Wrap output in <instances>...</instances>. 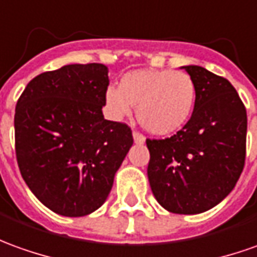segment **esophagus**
<instances>
[{
    "label": "esophagus",
    "instance_id": "esophagus-1",
    "mask_svg": "<svg viewBox=\"0 0 257 257\" xmlns=\"http://www.w3.org/2000/svg\"><path fill=\"white\" fill-rule=\"evenodd\" d=\"M133 139H134V143H136V144H144V143H146V137L137 132H133Z\"/></svg>",
    "mask_w": 257,
    "mask_h": 257
}]
</instances>
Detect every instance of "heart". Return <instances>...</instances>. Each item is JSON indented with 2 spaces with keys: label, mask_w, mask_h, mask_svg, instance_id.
<instances>
[{
  "label": "heart",
  "mask_w": 257,
  "mask_h": 257,
  "mask_svg": "<svg viewBox=\"0 0 257 257\" xmlns=\"http://www.w3.org/2000/svg\"><path fill=\"white\" fill-rule=\"evenodd\" d=\"M105 102L111 117L123 118L137 106V120L154 136H169L183 128L196 105V84L186 72L136 70L109 86Z\"/></svg>",
  "instance_id": "heart-1"
}]
</instances>
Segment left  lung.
<instances>
[{
	"label": "left lung",
	"mask_w": 257,
	"mask_h": 257,
	"mask_svg": "<svg viewBox=\"0 0 257 257\" xmlns=\"http://www.w3.org/2000/svg\"><path fill=\"white\" fill-rule=\"evenodd\" d=\"M196 84L187 124L171 139L147 140L152 194L175 214H200L220 204L239 179L246 154V109L225 78L183 65Z\"/></svg>",
	"instance_id": "8db88e82"
}]
</instances>
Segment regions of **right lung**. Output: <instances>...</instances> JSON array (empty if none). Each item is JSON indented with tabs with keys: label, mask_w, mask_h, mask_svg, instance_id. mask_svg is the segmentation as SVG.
Instances as JSON below:
<instances>
[{
	"label": "right lung",
	"mask_w": 257,
	"mask_h": 257,
	"mask_svg": "<svg viewBox=\"0 0 257 257\" xmlns=\"http://www.w3.org/2000/svg\"><path fill=\"white\" fill-rule=\"evenodd\" d=\"M105 64H68L32 79L15 109V151L28 187L51 211L84 217L107 199L133 146L130 127L103 117Z\"/></svg>",
	"instance_id": "right-lung-1"
}]
</instances>
